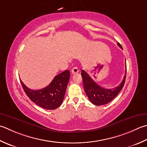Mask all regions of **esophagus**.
<instances>
[{"instance_id":"obj_1","label":"esophagus","mask_w":147,"mask_h":147,"mask_svg":"<svg viewBox=\"0 0 147 147\" xmlns=\"http://www.w3.org/2000/svg\"><path fill=\"white\" fill-rule=\"evenodd\" d=\"M78 72H79L78 69V67H74L71 70L72 74H76L77 73H78Z\"/></svg>"}]
</instances>
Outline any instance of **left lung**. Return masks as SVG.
<instances>
[{
  "instance_id": "left-lung-1",
  "label": "left lung",
  "mask_w": 147,
  "mask_h": 147,
  "mask_svg": "<svg viewBox=\"0 0 147 147\" xmlns=\"http://www.w3.org/2000/svg\"><path fill=\"white\" fill-rule=\"evenodd\" d=\"M117 45H119V47L120 48L122 49V46L120 45L119 42H118ZM81 75L83 79L84 90L88 99L90 100V101L92 104L97 106H100L108 104L121 91L125 81L126 70L124 77H123V79L121 83L117 87L111 89L102 88L97 85L84 70L82 71Z\"/></svg>"
}]
</instances>
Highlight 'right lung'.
<instances>
[{"mask_svg": "<svg viewBox=\"0 0 147 147\" xmlns=\"http://www.w3.org/2000/svg\"><path fill=\"white\" fill-rule=\"evenodd\" d=\"M69 78V71L66 70L55 77L47 87L37 90L28 88L20 82L32 101L46 110H55L62 105Z\"/></svg>", "mask_w": 147, "mask_h": 147, "instance_id": "right-lung-1", "label": "right lung"}]
</instances>
